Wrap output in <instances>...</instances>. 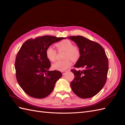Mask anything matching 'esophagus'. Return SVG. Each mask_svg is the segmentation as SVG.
<instances>
[{
	"mask_svg": "<svg viewBox=\"0 0 125 125\" xmlns=\"http://www.w3.org/2000/svg\"><path fill=\"white\" fill-rule=\"evenodd\" d=\"M66 71H62V74L63 75V74H65L66 73Z\"/></svg>",
	"mask_w": 125,
	"mask_h": 125,
	"instance_id": "1",
	"label": "esophagus"
}]
</instances>
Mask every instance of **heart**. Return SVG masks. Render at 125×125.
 I'll return each mask as SVG.
<instances>
[{"instance_id":"heart-1","label":"heart","mask_w":125,"mask_h":125,"mask_svg":"<svg viewBox=\"0 0 125 125\" xmlns=\"http://www.w3.org/2000/svg\"><path fill=\"white\" fill-rule=\"evenodd\" d=\"M56 46L59 51H64L63 60L58 61L54 63L52 67L53 68L61 71L65 70L71 65V62L70 59L73 61H76L80 56V51L77 45H73L72 42L65 39L59 42L56 44ZM46 58L51 62H54L56 59V51L52 46L48 47L45 51Z\"/></svg>"}]
</instances>
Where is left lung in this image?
Listing matches in <instances>:
<instances>
[{
	"instance_id": "obj_1",
	"label": "left lung",
	"mask_w": 125,
	"mask_h": 125,
	"mask_svg": "<svg viewBox=\"0 0 125 125\" xmlns=\"http://www.w3.org/2000/svg\"><path fill=\"white\" fill-rule=\"evenodd\" d=\"M69 39L80 51V56L74 67L83 69L71 70L74 78L70 86L75 94L82 99L92 97L103 88L107 80L108 60L103 47L98 43L78 35Z\"/></svg>"
}]
</instances>
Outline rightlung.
I'll return each mask as SVG.
<instances>
[{
	"mask_svg": "<svg viewBox=\"0 0 125 125\" xmlns=\"http://www.w3.org/2000/svg\"><path fill=\"white\" fill-rule=\"evenodd\" d=\"M64 37L38 36L26 41L18 51L15 69L17 81L24 92L36 99H43L52 92L62 76L58 70L49 71L51 64L46 56V48Z\"/></svg>",
	"mask_w": 125,
	"mask_h": 125,
	"instance_id": "add662e5",
	"label": "right lung"
}]
</instances>
